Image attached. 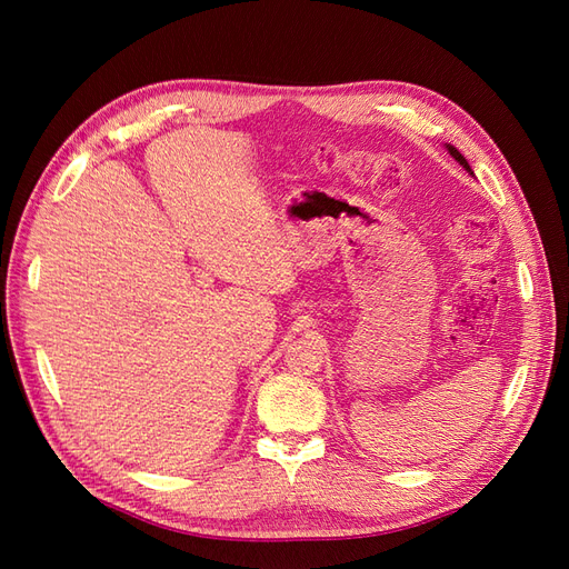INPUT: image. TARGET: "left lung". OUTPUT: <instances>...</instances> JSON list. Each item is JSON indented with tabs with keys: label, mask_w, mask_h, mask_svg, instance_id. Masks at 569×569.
<instances>
[{
	"label": "left lung",
	"mask_w": 569,
	"mask_h": 569,
	"mask_svg": "<svg viewBox=\"0 0 569 569\" xmlns=\"http://www.w3.org/2000/svg\"><path fill=\"white\" fill-rule=\"evenodd\" d=\"M446 149H449V153H451V157H453V159H456V161H458V163H460V166H462L465 170H468V173L472 176V168H470L468 159H465V157H462V153H460V151H458L456 147H451V144H446Z\"/></svg>",
	"instance_id": "obj_1"
}]
</instances>
